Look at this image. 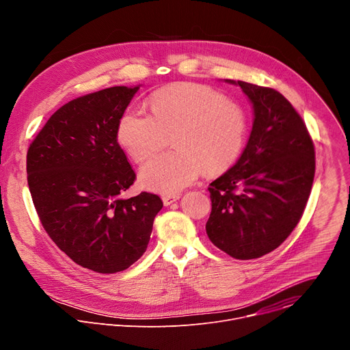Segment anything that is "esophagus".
Listing matches in <instances>:
<instances>
[{"label":"esophagus","mask_w":350,"mask_h":350,"mask_svg":"<svg viewBox=\"0 0 350 350\" xmlns=\"http://www.w3.org/2000/svg\"><path fill=\"white\" fill-rule=\"evenodd\" d=\"M178 199H180V195H165V196L162 198V201H163V205H165V206H169V205H172L173 202L178 201Z\"/></svg>","instance_id":"1"}]
</instances>
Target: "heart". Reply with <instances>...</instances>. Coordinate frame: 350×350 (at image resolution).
Wrapping results in <instances>:
<instances>
[{
	"mask_svg": "<svg viewBox=\"0 0 350 350\" xmlns=\"http://www.w3.org/2000/svg\"><path fill=\"white\" fill-rule=\"evenodd\" d=\"M151 113L126 111L118 124L124 151L144 163L166 146L173 134V151L141 170L145 188L174 193L201 173L220 176L239 159L247 135L245 109L220 91L198 83H176L149 98Z\"/></svg>",
	"mask_w": 350,
	"mask_h": 350,
	"instance_id": "b5f03b06",
	"label": "heart"
}]
</instances>
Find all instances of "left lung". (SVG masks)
<instances>
[{
  "mask_svg": "<svg viewBox=\"0 0 350 350\" xmlns=\"http://www.w3.org/2000/svg\"><path fill=\"white\" fill-rule=\"evenodd\" d=\"M238 84L255 119L238 162L209 185V239L231 258L258 259L278 247L302 219L316 158L308 127L277 90Z\"/></svg>",
  "mask_w": 350,
  "mask_h": 350,
  "instance_id": "1",
  "label": "left lung"
}]
</instances>
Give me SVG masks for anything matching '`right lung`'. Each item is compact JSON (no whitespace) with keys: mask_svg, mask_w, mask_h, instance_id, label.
Wrapping results in <instances>:
<instances>
[{"mask_svg":"<svg viewBox=\"0 0 350 350\" xmlns=\"http://www.w3.org/2000/svg\"><path fill=\"white\" fill-rule=\"evenodd\" d=\"M138 87H111L59 108L27 149V184L40 221L79 266L112 274L135 263L151 238L162 199H123L135 173L118 124Z\"/></svg>","mask_w":350,"mask_h":350,"instance_id":"right-lung-1","label":"right lung"}]
</instances>
